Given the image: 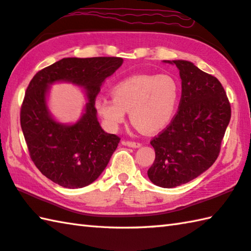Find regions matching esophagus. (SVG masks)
Returning <instances> with one entry per match:
<instances>
[{
    "label": "esophagus",
    "instance_id": "esophagus-1",
    "mask_svg": "<svg viewBox=\"0 0 251 251\" xmlns=\"http://www.w3.org/2000/svg\"><path fill=\"white\" fill-rule=\"evenodd\" d=\"M123 145L128 146V147H131V148H139L141 146L140 143H137V141H130V140L123 141Z\"/></svg>",
    "mask_w": 251,
    "mask_h": 251
}]
</instances>
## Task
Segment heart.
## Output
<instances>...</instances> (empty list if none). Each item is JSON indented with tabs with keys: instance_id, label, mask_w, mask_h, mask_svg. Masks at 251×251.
Wrapping results in <instances>:
<instances>
[{
	"instance_id": "heart-1",
	"label": "heart",
	"mask_w": 251,
	"mask_h": 251,
	"mask_svg": "<svg viewBox=\"0 0 251 251\" xmlns=\"http://www.w3.org/2000/svg\"><path fill=\"white\" fill-rule=\"evenodd\" d=\"M113 99L99 98L95 111L108 128L115 130L126 118L146 134L158 133L170 124L179 103L180 88L172 75H135L111 89Z\"/></svg>"
}]
</instances>
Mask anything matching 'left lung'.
Here are the masks:
<instances>
[{
    "label": "left lung",
    "instance_id": "left-lung-1",
    "mask_svg": "<svg viewBox=\"0 0 251 251\" xmlns=\"http://www.w3.org/2000/svg\"><path fill=\"white\" fill-rule=\"evenodd\" d=\"M163 61L179 69L182 94L176 116L150 141L156 158L147 173L153 184L171 189L188 183L215 162L231 110L215 76L190 61Z\"/></svg>",
    "mask_w": 251,
    "mask_h": 251
}]
</instances>
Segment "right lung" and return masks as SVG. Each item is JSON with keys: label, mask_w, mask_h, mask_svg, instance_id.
Wrapping results in <instances>:
<instances>
[{"label": "right lung", "mask_w": 251, "mask_h": 251, "mask_svg": "<svg viewBox=\"0 0 251 251\" xmlns=\"http://www.w3.org/2000/svg\"><path fill=\"white\" fill-rule=\"evenodd\" d=\"M122 63L118 57L63 58L29 82L21 108L22 130L31 160L54 183L83 188L106 168L121 138L102 129L94 103L103 82ZM56 81H69L86 91L88 103L75 125L57 122L48 110L49 86Z\"/></svg>", "instance_id": "1"}]
</instances>
